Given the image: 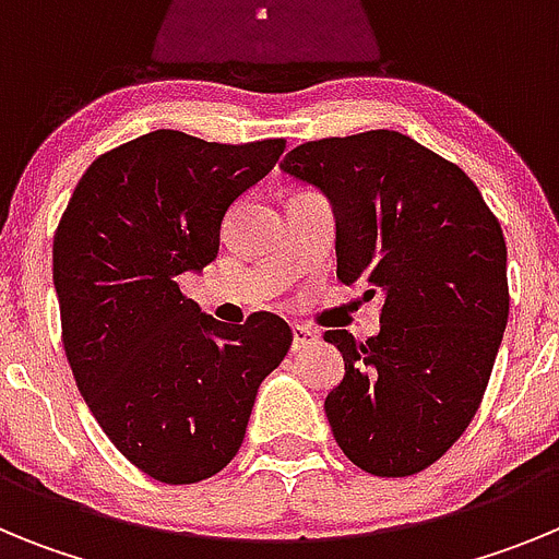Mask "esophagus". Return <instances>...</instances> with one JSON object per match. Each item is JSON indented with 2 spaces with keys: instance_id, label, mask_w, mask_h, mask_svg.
<instances>
[{
  "instance_id": "34e87169",
  "label": "esophagus",
  "mask_w": 559,
  "mask_h": 559,
  "mask_svg": "<svg viewBox=\"0 0 559 559\" xmlns=\"http://www.w3.org/2000/svg\"><path fill=\"white\" fill-rule=\"evenodd\" d=\"M294 349H305L310 347L316 338H319V333H316L313 328H308V324H294Z\"/></svg>"
}]
</instances>
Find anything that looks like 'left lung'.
Masks as SVG:
<instances>
[{
    "instance_id": "obj_1",
    "label": "left lung",
    "mask_w": 559,
    "mask_h": 559,
    "mask_svg": "<svg viewBox=\"0 0 559 559\" xmlns=\"http://www.w3.org/2000/svg\"><path fill=\"white\" fill-rule=\"evenodd\" d=\"M283 170L333 204L338 280L383 296L378 335L324 333L344 355L335 442L372 476H414L481 406L510 316L501 224L462 167L386 128L296 145Z\"/></svg>"
}]
</instances>
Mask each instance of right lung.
Returning <instances> with one entry per match:
<instances>
[{
    "label": "right lung",
    "instance_id": "obj_1",
    "mask_svg": "<svg viewBox=\"0 0 559 559\" xmlns=\"http://www.w3.org/2000/svg\"><path fill=\"white\" fill-rule=\"evenodd\" d=\"M283 151V136L229 145L159 128L97 156L56 229L69 367L114 448L156 481L224 471L290 349L276 313L226 328L179 288V274L218 257L226 210Z\"/></svg>",
    "mask_w": 559,
    "mask_h": 559
}]
</instances>
